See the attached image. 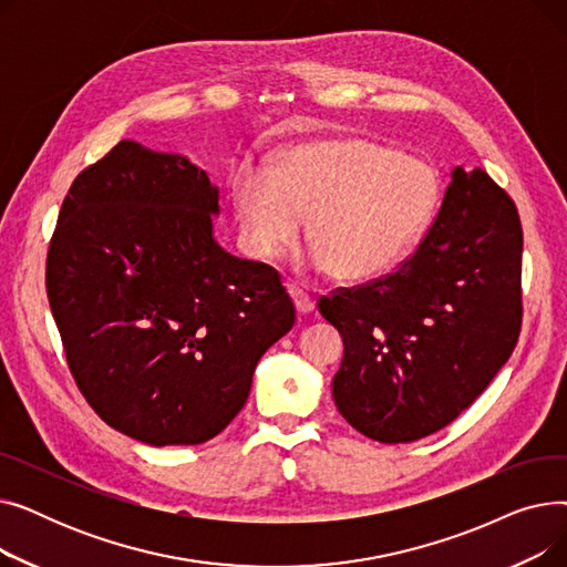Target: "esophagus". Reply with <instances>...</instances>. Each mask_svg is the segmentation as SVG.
<instances>
[{
    "label": "esophagus",
    "mask_w": 567,
    "mask_h": 567,
    "mask_svg": "<svg viewBox=\"0 0 567 567\" xmlns=\"http://www.w3.org/2000/svg\"><path fill=\"white\" fill-rule=\"evenodd\" d=\"M289 293H291L293 306H296V310H299V315H308L315 310V299L312 296H308L303 289L289 285Z\"/></svg>",
    "instance_id": "esophagus-1"
}]
</instances>
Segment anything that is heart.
<instances>
[{"label": "heart", "instance_id": "obj_1", "mask_svg": "<svg viewBox=\"0 0 567 567\" xmlns=\"http://www.w3.org/2000/svg\"><path fill=\"white\" fill-rule=\"evenodd\" d=\"M441 204L436 167L363 137L301 142L282 154L276 178H236L234 206L248 246L278 259L310 220L317 271L372 280L421 246Z\"/></svg>", "mask_w": 567, "mask_h": 567}]
</instances>
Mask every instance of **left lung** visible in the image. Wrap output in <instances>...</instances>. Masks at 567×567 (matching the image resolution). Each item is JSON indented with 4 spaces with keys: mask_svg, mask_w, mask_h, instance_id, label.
Instances as JSON below:
<instances>
[{
    "mask_svg": "<svg viewBox=\"0 0 567 567\" xmlns=\"http://www.w3.org/2000/svg\"><path fill=\"white\" fill-rule=\"evenodd\" d=\"M522 223L485 169L455 167L439 216L395 274L319 299L342 336L333 400L381 443L439 432L511 359L522 326Z\"/></svg>",
    "mask_w": 567,
    "mask_h": 567,
    "instance_id": "8db88e82",
    "label": "left lung"
}]
</instances>
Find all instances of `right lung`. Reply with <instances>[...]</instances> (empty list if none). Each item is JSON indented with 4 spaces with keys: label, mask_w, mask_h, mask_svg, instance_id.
I'll return each instance as SVG.
<instances>
[{
    "label": "right lung",
    "mask_w": 567,
    "mask_h": 567,
    "mask_svg": "<svg viewBox=\"0 0 567 567\" xmlns=\"http://www.w3.org/2000/svg\"><path fill=\"white\" fill-rule=\"evenodd\" d=\"M218 186L188 156L122 140L78 174L45 287L80 393L148 445H195L244 409L296 310L276 268L214 236Z\"/></svg>",
    "instance_id": "obj_1"
}]
</instances>
